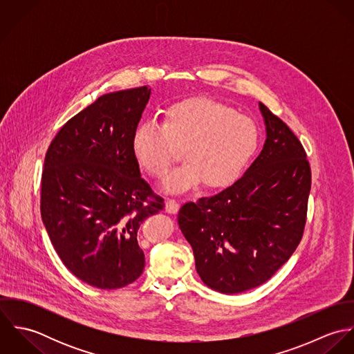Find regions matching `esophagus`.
Wrapping results in <instances>:
<instances>
[{
  "mask_svg": "<svg viewBox=\"0 0 354 354\" xmlns=\"http://www.w3.org/2000/svg\"><path fill=\"white\" fill-rule=\"evenodd\" d=\"M165 209L169 212V214H177L178 209H180V204L178 202H176L174 199H167L165 202Z\"/></svg>",
  "mask_w": 354,
  "mask_h": 354,
  "instance_id": "1",
  "label": "esophagus"
}]
</instances>
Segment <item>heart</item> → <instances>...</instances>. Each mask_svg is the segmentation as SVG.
Returning <instances> with one entry per match:
<instances>
[{
	"label": "heart",
	"mask_w": 354,
	"mask_h": 354,
	"mask_svg": "<svg viewBox=\"0 0 354 354\" xmlns=\"http://www.w3.org/2000/svg\"><path fill=\"white\" fill-rule=\"evenodd\" d=\"M259 145L250 117L209 98L176 102L162 113L160 125L143 122L131 138L136 163L155 178H165L183 150L184 163L165 183L167 192H184L203 181L207 188L233 184Z\"/></svg>",
	"instance_id": "1"
}]
</instances>
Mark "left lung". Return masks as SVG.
Returning <instances> with one entry per match:
<instances>
[{
  "label": "left lung",
  "instance_id": "1",
  "mask_svg": "<svg viewBox=\"0 0 354 354\" xmlns=\"http://www.w3.org/2000/svg\"><path fill=\"white\" fill-rule=\"evenodd\" d=\"M259 109L266 142L250 169L232 187L178 212L199 277L225 295L268 281L296 251L306 221L310 167L303 145L261 102Z\"/></svg>",
  "mask_w": 354,
  "mask_h": 354
}]
</instances>
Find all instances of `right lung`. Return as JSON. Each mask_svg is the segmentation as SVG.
<instances>
[{"label":"right lung","mask_w":354,"mask_h":354,"mask_svg":"<svg viewBox=\"0 0 354 354\" xmlns=\"http://www.w3.org/2000/svg\"><path fill=\"white\" fill-rule=\"evenodd\" d=\"M150 95L147 86L102 95L58 131L45 156L41 215L51 244L75 277L98 289L142 275L138 230L163 208L131 150Z\"/></svg>","instance_id":"1"}]
</instances>
